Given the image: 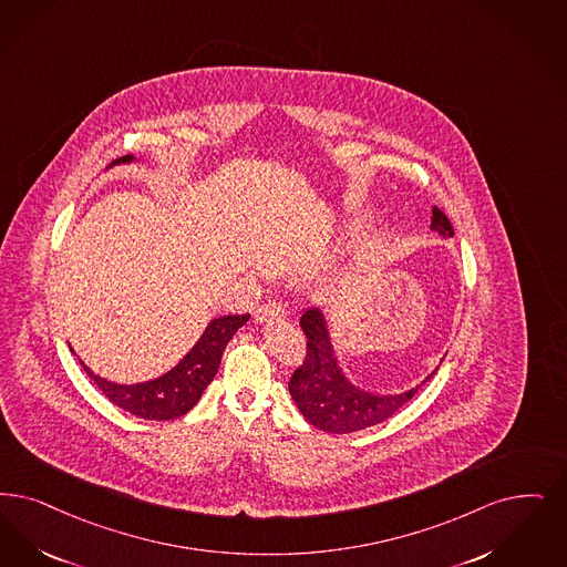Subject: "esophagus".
<instances>
[{"instance_id": "obj_1", "label": "esophagus", "mask_w": 567, "mask_h": 567, "mask_svg": "<svg viewBox=\"0 0 567 567\" xmlns=\"http://www.w3.org/2000/svg\"><path fill=\"white\" fill-rule=\"evenodd\" d=\"M285 317H287V310L276 301H268V303L259 306L255 312L257 322H272V320H282Z\"/></svg>"}]
</instances>
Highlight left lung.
Listing matches in <instances>:
<instances>
[{
	"label": "left lung",
	"instance_id": "obj_1",
	"mask_svg": "<svg viewBox=\"0 0 567 567\" xmlns=\"http://www.w3.org/2000/svg\"><path fill=\"white\" fill-rule=\"evenodd\" d=\"M431 227L441 236H453L452 221L436 206L432 208ZM299 324L308 338L306 357L291 375L289 392L301 415L318 431L348 434L382 424L434 375L432 371L422 384L401 394L367 392L343 375L322 312L318 308L306 310Z\"/></svg>",
	"mask_w": 567,
	"mask_h": 567
}]
</instances>
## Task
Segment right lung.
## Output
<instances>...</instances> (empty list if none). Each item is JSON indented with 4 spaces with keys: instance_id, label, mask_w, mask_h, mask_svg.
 I'll use <instances>...</instances> for the list:
<instances>
[{
    "instance_id": "obj_1",
    "label": "right lung",
    "mask_w": 567,
    "mask_h": 567,
    "mask_svg": "<svg viewBox=\"0 0 567 567\" xmlns=\"http://www.w3.org/2000/svg\"><path fill=\"white\" fill-rule=\"evenodd\" d=\"M133 156L114 159V164L133 162ZM110 164V166H114ZM249 320V315H229L208 322L203 338L175 364L168 373L152 382L124 385L107 382L94 375L86 364L80 361L84 371L91 375L96 388L120 409L133 413L143 420H175L194 408L203 396L206 385L213 382L227 341Z\"/></svg>"
}]
</instances>
